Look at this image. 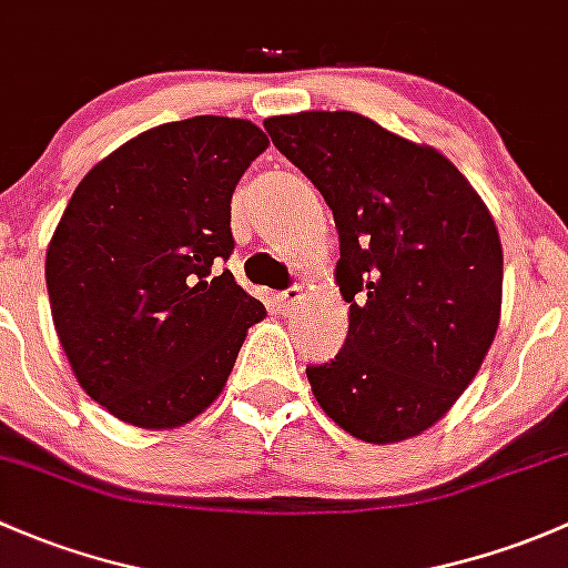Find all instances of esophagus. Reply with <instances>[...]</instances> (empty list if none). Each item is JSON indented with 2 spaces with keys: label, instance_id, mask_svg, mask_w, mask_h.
Segmentation results:
<instances>
[{
  "label": "esophagus",
  "instance_id": "obj_1",
  "mask_svg": "<svg viewBox=\"0 0 568 568\" xmlns=\"http://www.w3.org/2000/svg\"><path fill=\"white\" fill-rule=\"evenodd\" d=\"M276 301H278V306L284 308V312H292V308H295L297 303L303 301V290H301V286H290V290L278 292Z\"/></svg>",
  "mask_w": 568,
  "mask_h": 568
}]
</instances>
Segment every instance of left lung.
I'll list each match as a JSON object with an SVG mask.
<instances>
[{
    "mask_svg": "<svg viewBox=\"0 0 568 568\" xmlns=\"http://www.w3.org/2000/svg\"><path fill=\"white\" fill-rule=\"evenodd\" d=\"M265 131L338 230L349 331L331 364L306 366L320 407L377 446L420 435L498 331L503 251L487 204L446 155L355 111L267 116Z\"/></svg>",
    "mask_w": 568,
    "mask_h": 568,
    "instance_id": "obj_1",
    "label": "left lung"
}]
</instances>
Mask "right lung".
Returning <instances> with one entry per match:
<instances>
[{
    "label": "right lung",
    "mask_w": 568,
    "mask_h": 568,
    "mask_svg": "<svg viewBox=\"0 0 568 568\" xmlns=\"http://www.w3.org/2000/svg\"><path fill=\"white\" fill-rule=\"evenodd\" d=\"M267 148L248 120L191 116L87 172L45 251L51 317L81 388L139 429L213 405L265 317L230 271L232 194Z\"/></svg>",
    "instance_id": "obj_1"
}]
</instances>
